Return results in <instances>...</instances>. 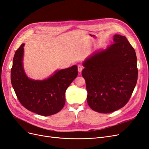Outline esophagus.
<instances>
[{"instance_id": "esophagus-1", "label": "esophagus", "mask_w": 149, "mask_h": 149, "mask_svg": "<svg viewBox=\"0 0 149 149\" xmlns=\"http://www.w3.org/2000/svg\"><path fill=\"white\" fill-rule=\"evenodd\" d=\"M82 70H83V66L81 65H79L78 66V71L79 72V73H81V72L82 71Z\"/></svg>"}]
</instances>
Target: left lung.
Masks as SVG:
<instances>
[{"mask_svg": "<svg viewBox=\"0 0 149 149\" xmlns=\"http://www.w3.org/2000/svg\"><path fill=\"white\" fill-rule=\"evenodd\" d=\"M114 42L83 63L87 102L93 110L100 113H110L124 107L137 81L134 48L124 36L114 35Z\"/></svg>", "mask_w": 149, "mask_h": 149, "instance_id": "8db88e82", "label": "left lung"}]
</instances>
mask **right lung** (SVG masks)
Instances as JSON below:
<instances>
[{"label":"right lung","instance_id":"1","mask_svg":"<svg viewBox=\"0 0 149 149\" xmlns=\"http://www.w3.org/2000/svg\"><path fill=\"white\" fill-rule=\"evenodd\" d=\"M24 46L22 43L16 50L11 68V83L18 100L34 113L45 116L56 114L65 106L66 90L78 76V66L56 71L43 81L29 79L22 65Z\"/></svg>","mask_w":149,"mask_h":149}]
</instances>
